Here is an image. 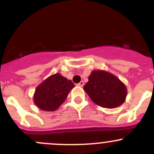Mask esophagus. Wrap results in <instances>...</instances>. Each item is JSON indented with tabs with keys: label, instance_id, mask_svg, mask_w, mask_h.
<instances>
[{
	"label": "esophagus",
	"instance_id": "obj_1",
	"mask_svg": "<svg viewBox=\"0 0 154 154\" xmlns=\"http://www.w3.org/2000/svg\"><path fill=\"white\" fill-rule=\"evenodd\" d=\"M77 86H80V87H83V86H84V82H83V81H80V83H77Z\"/></svg>",
	"mask_w": 154,
	"mask_h": 154
}]
</instances>
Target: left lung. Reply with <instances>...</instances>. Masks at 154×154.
I'll return each mask as SVG.
<instances>
[{"instance_id": "8db88e82", "label": "left lung", "mask_w": 154, "mask_h": 154, "mask_svg": "<svg viewBox=\"0 0 154 154\" xmlns=\"http://www.w3.org/2000/svg\"><path fill=\"white\" fill-rule=\"evenodd\" d=\"M83 88L93 102L103 108L120 106L127 96L125 85L116 76L104 71H92Z\"/></svg>"}]
</instances>
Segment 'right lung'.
<instances>
[{"mask_svg": "<svg viewBox=\"0 0 154 154\" xmlns=\"http://www.w3.org/2000/svg\"><path fill=\"white\" fill-rule=\"evenodd\" d=\"M74 87L71 80L60 74H54L37 87L34 94V103L45 111H54L64 102Z\"/></svg>", "mask_w": 154, "mask_h": 154, "instance_id": "add662e5", "label": "right lung"}]
</instances>
